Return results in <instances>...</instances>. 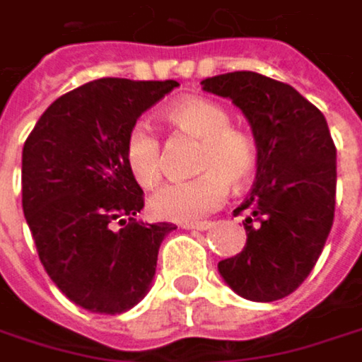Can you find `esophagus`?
<instances>
[{
    "label": "esophagus",
    "instance_id": "1",
    "mask_svg": "<svg viewBox=\"0 0 362 362\" xmlns=\"http://www.w3.org/2000/svg\"><path fill=\"white\" fill-rule=\"evenodd\" d=\"M214 226V222H197V224H184L182 228L186 230H209Z\"/></svg>",
    "mask_w": 362,
    "mask_h": 362
}]
</instances>
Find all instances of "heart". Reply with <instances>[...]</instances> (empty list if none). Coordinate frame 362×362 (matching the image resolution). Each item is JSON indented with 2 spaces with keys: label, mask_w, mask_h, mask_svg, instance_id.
<instances>
[{
  "label": "heart",
  "mask_w": 362,
  "mask_h": 362,
  "mask_svg": "<svg viewBox=\"0 0 362 362\" xmlns=\"http://www.w3.org/2000/svg\"><path fill=\"white\" fill-rule=\"evenodd\" d=\"M165 121L199 140L194 148V178L165 184L148 201L157 220L197 222L214 211L233 186H243L257 165L253 140L230 127V115L205 98H182L165 110ZM123 159L132 178L144 188L161 180V146L146 123H134L123 142Z\"/></svg>",
  "instance_id": "b5f03b06"
}]
</instances>
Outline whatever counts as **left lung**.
I'll list each match as a JSON object with an SVG mask.
<instances>
[{
    "label": "left lung",
    "instance_id": "obj_1",
    "mask_svg": "<svg viewBox=\"0 0 362 362\" xmlns=\"http://www.w3.org/2000/svg\"><path fill=\"white\" fill-rule=\"evenodd\" d=\"M201 86L241 109L257 151L252 192L235 209L247 211V243L218 270L245 300H281L310 274L333 224L335 144L325 117L291 86L253 71L207 77Z\"/></svg>",
    "mask_w": 362,
    "mask_h": 362
}]
</instances>
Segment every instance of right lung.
Listing matches in <instances>:
<instances>
[{
    "mask_svg": "<svg viewBox=\"0 0 362 362\" xmlns=\"http://www.w3.org/2000/svg\"><path fill=\"white\" fill-rule=\"evenodd\" d=\"M180 83L105 77L39 117L23 148V211L39 259L77 306L121 315L151 289L170 222L136 220L144 194L123 142L138 117Z\"/></svg>",
    "mask_w": 362,
    "mask_h": 362,
    "instance_id": "add662e5",
    "label": "right lung"
}]
</instances>
